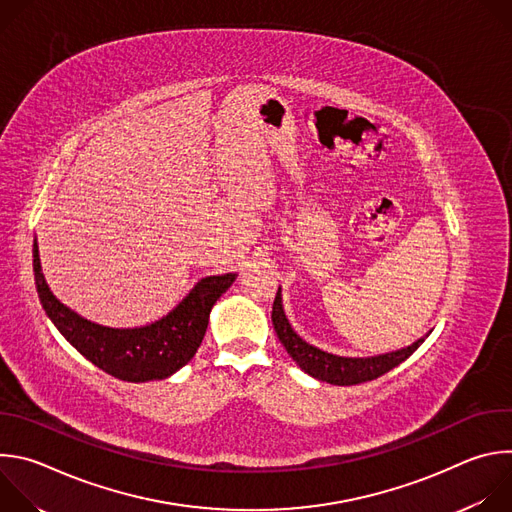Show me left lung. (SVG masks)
<instances>
[{
	"label": "left lung",
	"mask_w": 512,
	"mask_h": 512,
	"mask_svg": "<svg viewBox=\"0 0 512 512\" xmlns=\"http://www.w3.org/2000/svg\"><path fill=\"white\" fill-rule=\"evenodd\" d=\"M271 320H273V328L277 332L279 342L283 344L287 354L300 364V369L304 373H308L310 377H314L318 381H326L330 385H340V387L379 379L381 375L395 369L397 364L407 360L429 336V332H427L423 338H419L411 346L395 350V352L379 354V356H369V358L336 356V354L324 352V350L308 344L304 338H300L294 332V328H291V324L287 322L283 306H281V287L277 289V296L273 302Z\"/></svg>",
	"instance_id": "8db88e82"
}]
</instances>
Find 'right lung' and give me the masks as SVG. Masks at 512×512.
<instances>
[{
  "label": "right lung",
  "instance_id": "obj_1",
  "mask_svg": "<svg viewBox=\"0 0 512 512\" xmlns=\"http://www.w3.org/2000/svg\"><path fill=\"white\" fill-rule=\"evenodd\" d=\"M32 257L40 304L58 332L95 367L127 383L168 379L190 362L204 338L212 306L237 279V273L204 277L158 322L141 328H109L85 320L56 300L44 279L36 241Z\"/></svg>",
  "mask_w": 512,
  "mask_h": 512
}]
</instances>
